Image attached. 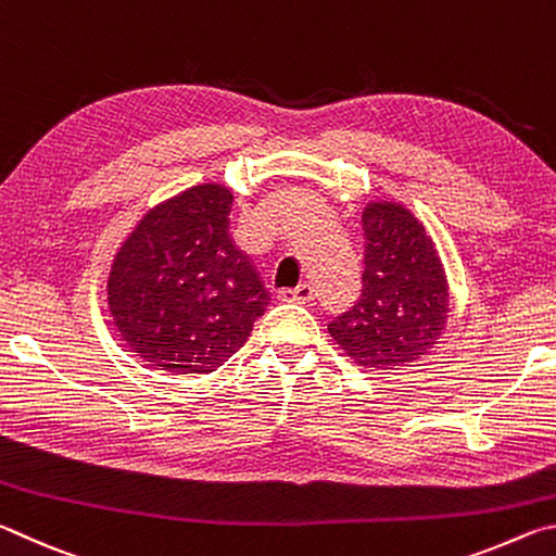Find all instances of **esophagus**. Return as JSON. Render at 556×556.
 <instances>
[{
  "instance_id": "obj_1",
  "label": "esophagus",
  "mask_w": 556,
  "mask_h": 556,
  "mask_svg": "<svg viewBox=\"0 0 556 556\" xmlns=\"http://www.w3.org/2000/svg\"><path fill=\"white\" fill-rule=\"evenodd\" d=\"M279 299L281 301H296V304H308V301H314V289L308 285H299L296 289L279 291Z\"/></svg>"
}]
</instances>
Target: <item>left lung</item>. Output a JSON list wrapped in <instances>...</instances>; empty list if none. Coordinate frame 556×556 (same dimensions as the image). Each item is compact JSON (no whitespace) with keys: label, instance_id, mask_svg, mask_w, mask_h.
Returning a JSON list of instances; mask_svg holds the SVG:
<instances>
[{"label":"left lung","instance_id":"1","mask_svg":"<svg viewBox=\"0 0 556 556\" xmlns=\"http://www.w3.org/2000/svg\"><path fill=\"white\" fill-rule=\"evenodd\" d=\"M365 271L357 304L328 333L361 368L400 370L444 333L448 281L425 223L397 201L363 208Z\"/></svg>","mask_w":556,"mask_h":556}]
</instances>
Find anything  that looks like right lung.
<instances>
[{
	"mask_svg": "<svg viewBox=\"0 0 556 556\" xmlns=\"http://www.w3.org/2000/svg\"><path fill=\"white\" fill-rule=\"evenodd\" d=\"M232 191L199 184L149 208L108 277L117 333L139 361L205 375L228 361L269 304L252 260L230 238Z\"/></svg>",
	"mask_w": 556,
	"mask_h": 556,
	"instance_id": "add662e5",
	"label": "right lung"
}]
</instances>
